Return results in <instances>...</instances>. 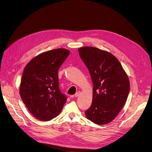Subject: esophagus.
Returning <instances> with one entry per match:
<instances>
[{
    "mask_svg": "<svg viewBox=\"0 0 152 152\" xmlns=\"http://www.w3.org/2000/svg\"><path fill=\"white\" fill-rule=\"evenodd\" d=\"M81 94V92L80 91H78V92H77L75 94V97H79V95Z\"/></svg>",
    "mask_w": 152,
    "mask_h": 152,
    "instance_id": "obj_1",
    "label": "esophagus"
}]
</instances>
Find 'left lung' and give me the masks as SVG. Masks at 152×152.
<instances>
[{
	"mask_svg": "<svg viewBox=\"0 0 152 152\" xmlns=\"http://www.w3.org/2000/svg\"><path fill=\"white\" fill-rule=\"evenodd\" d=\"M78 52L93 83L92 102L86 116L95 124H107L125 105L130 91L128 77L111 53L93 47L79 48Z\"/></svg>",
	"mask_w": 152,
	"mask_h": 152,
	"instance_id": "obj_1",
	"label": "left lung"
}]
</instances>
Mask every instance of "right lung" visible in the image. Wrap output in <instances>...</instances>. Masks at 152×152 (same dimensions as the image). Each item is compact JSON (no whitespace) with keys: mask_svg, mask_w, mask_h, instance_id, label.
I'll return each mask as SVG.
<instances>
[{"mask_svg":"<svg viewBox=\"0 0 152 152\" xmlns=\"http://www.w3.org/2000/svg\"><path fill=\"white\" fill-rule=\"evenodd\" d=\"M65 49L41 53L32 59L23 73L20 94L29 112L41 121L57 116L66 102L59 88L58 71L69 54Z\"/></svg>","mask_w":152,"mask_h":152,"instance_id":"1","label":"right lung"}]
</instances>
